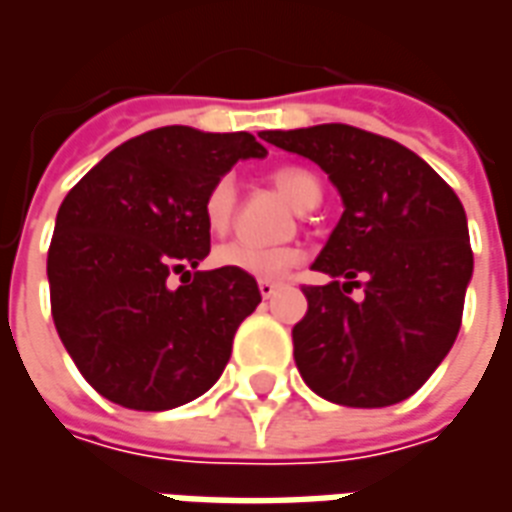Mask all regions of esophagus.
<instances>
[{
	"label": "esophagus",
	"mask_w": 512,
	"mask_h": 512,
	"mask_svg": "<svg viewBox=\"0 0 512 512\" xmlns=\"http://www.w3.org/2000/svg\"><path fill=\"white\" fill-rule=\"evenodd\" d=\"M257 288H260V296H263V299H271L279 290V282H274V279H260Z\"/></svg>",
	"instance_id": "1"
}]
</instances>
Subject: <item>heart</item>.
<instances>
[{"label": "heart", "instance_id": "heart-1", "mask_svg": "<svg viewBox=\"0 0 512 512\" xmlns=\"http://www.w3.org/2000/svg\"><path fill=\"white\" fill-rule=\"evenodd\" d=\"M271 183L277 186L293 208L310 211L321 200V183L318 178L301 167H279L271 172ZM235 216V186L230 178H219L202 200V219L213 235H224L230 230ZM216 266L233 268L241 274L257 279L282 277L285 271L296 266L301 252L296 246H257L246 241H230L213 252Z\"/></svg>", "mask_w": 512, "mask_h": 512}]
</instances>
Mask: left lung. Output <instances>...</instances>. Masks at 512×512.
Listing matches in <instances>:
<instances>
[{
	"mask_svg": "<svg viewBox=\"0 0 512 512\" xmlns=\"http://www.w3.org/2000/svg\"><path fill=\"white\" fill-rule=\"evenodd\" d=\"M263 136L315 161L345 205L312 263L332 282L301 288V378L340 406H395L433 376L461 329L474 268L461 200L417 153L362 128L323 123Z\"/></svg>",
	"mask_w": 512,
	"mask_h": 512,
	"instance_id": "left-lung-1",
	"label": "left lung"
}]
</instances>
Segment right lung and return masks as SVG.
Masks as SVG:
<instances>
[{
  "label": "right lung",
  "instance_id": "add662e5",
  "mask_svg": "<svg viewBox=\"0 0 512 512\" xmlns=\"http://www.w3.org/2000/svg\"><path fill=\"white\" fill-rule=\"evenodd\" d=\"M263 156L246 131L167 126L115 147L68 191L46 260L51 318L98 395L167 411L222 376L260 288L233 268L197 271L211 252L202 200L238 158Z\"/></svg>",
  "mask_w": 512,
  "mask_h": 512
}]
</instances>
